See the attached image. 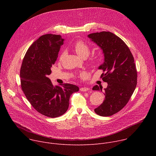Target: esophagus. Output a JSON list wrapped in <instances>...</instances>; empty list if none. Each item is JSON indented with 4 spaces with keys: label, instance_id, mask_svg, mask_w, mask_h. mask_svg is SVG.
Here are the masks:
<instances>
[{
    "label": "esophagus",
    "instance_id": "34e87169",
    "mask_svg": "<svg viewBox=\"0 0 156 156\" xmlns=\"http://www.w3.org/2000/svg\"><path fill=\"white\" fill-rule=\"evenodd\" d=\"M89 90H90V88L86 87H81L80 88V91H83V92H86L87 91Z\"/></svg>",
    "mask_w": 156,
    "mask_h": 156
}]
</instances>
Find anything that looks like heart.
I'll return each instance as SVG.
<instances>
[{"mask_svg": "<svg viewBox=\"0 0 156 156\" xmlns=\"http://www.w3.org/2000/svg\"><path fill=\"white\" fill-rule=\"evenodd\" d=\"M73 48L76 53L81 57H83L84 56L87 57L89 54H90V48H89V46L84 42L82 41H76L74 44ZM63 55V52L62 54V57Z\"/></svg>", "mask_w": 156, "mask_h": 156, "instance_id": "b5f03b06", "label": "heart"}]
</instances>
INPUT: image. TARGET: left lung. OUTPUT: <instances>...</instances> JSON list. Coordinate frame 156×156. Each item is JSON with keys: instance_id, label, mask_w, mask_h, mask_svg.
I'll use <instances>...</instances> for the list:
<instances>
[{"instance_id": "left-lung-1", "label": "left lung", "mask_w": 156, "mask_h": 156, "mask_svg": "<svg viewBox=\"0 0 156 156\" xmlns=\"http://www.w3.org/2000/svg\"><path fill=\"white\" fill-rule=\"evenodd\" d=\"M104 54V62L98 67L104 73L102 80L107 83L104 89V100L94 109L99 115L108 117L122 110L128 103L137 84V72L134 58L126 44L115 34L102 31L87 35ZM96 85L93 90L102 91Z\"/></svg>"}]
</instances>
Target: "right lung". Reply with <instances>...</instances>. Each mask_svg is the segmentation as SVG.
Segmentation results:
<instances>
[{
	"label": "right lung",
	"mask_w": 156,
	"mask_h": 156,
	"mask_svg": "<svg viewBox=\"0 0 156 156\" xmlns=\"http://www.w3.org/2000/svg\"><path fill=\"white\" fill-rule=\"evenodd\" d=\"M64 41L60 35L41 36L28 49L20 70L21 88L27 99L38 112L51 118L64 114L70 96L79 91L72 84L54 86L48 78Z\"/></svg>",
	"instance_id": "add662e5"
}]
</instances>
